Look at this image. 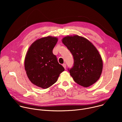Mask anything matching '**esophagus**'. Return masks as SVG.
Segmentation results:
<instances>
[{"label":"esophagus","instance_id":"obj_1","mask_svg":"<svg viewBox=\"0 0 122 122\" xmlns=\"http://www.w3.org/2000/svg\"><path fill=\"white\" fill-rule=\"evenodd\" d=\"M62 66H63V67H64V68L66 69V64H63L62 65Z\"/></svg>","mask_w":122,"mask_h":122}]
</instances>
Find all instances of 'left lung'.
<instances>
[{"label":"left lung","instance_id":"8db88e82","mask_svg":"<svg viewBox=\"0 0 122 122\" xmlns=\"http://www.w3.org/2000/svg\"><path fill=\"white\" fill-rule=\"evenodd\" d=\"M62 41L73 56L74 66L68 71L74 81L85 87L96 82L102 71L103 62L95 46L76 35L67 36Z\"/></svg>","mask_w":122,"mask_h":122}]
</instances>
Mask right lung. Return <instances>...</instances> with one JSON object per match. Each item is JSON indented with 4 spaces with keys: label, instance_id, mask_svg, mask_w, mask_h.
<instances>
[{
    "label": "right lung",
    "instance_id": "add662e5",
    "mask_svg": "<svg viewBox=\"0 0 122 122\" xmlns=\"http://www.w3.org/2000/svg\"><path fill=\"white\" fill-rule=\"evenodd\" d=\"M57 41V38L51 36L38 39L30 45L25 56V68L28 79L43 89L56 83L65 70L53 53Z\"/></svg>",
    "mask_w": 122,
    "mask_h": 122
}]
</instances>
